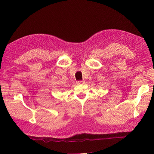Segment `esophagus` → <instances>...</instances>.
<instances>
[{
    "instance_id": "esophagus-1",
    "label": "esophagus",
    "mask_w": 154,
    "mask_h": 154,
    "mask_svg": "<svg viewBox=\"0 0 154 154\" xmlns=\"http://www.w3.org/2000/svg\"><path fill=\"white\" fill-rule=\"evenodd\" d=\"M76 83H77V84L79 85V84H83L84 83V81H81V80H80V81H77Z\"/></svg>"
}]
</instances>
